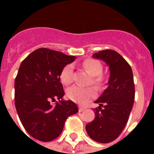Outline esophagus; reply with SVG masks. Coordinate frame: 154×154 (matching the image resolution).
Returning a JSON list of instances; mask_svg holds the SVG:
<instances>
[{
    "mask_svg": "<svg viewBox=\"0 0 154 154\" xmlns=\"http://www.w3.org/2000/svg\"><path fill=\"white\" fill-rule=\"evenodd\" d=\"M85 109V108L82 107V106H79V112H82V111H84Z\"/></svg>",
    "mask_w": 154,
    "mask_h": 154,
    "instance_id": "34e87169",
    "label": "esophagus"
}]
</instances>
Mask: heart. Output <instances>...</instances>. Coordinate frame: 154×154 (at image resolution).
<instances>
[{"label": "heart", "instance_id": "b5f03b06", "mask_svg": "<svg viewBox=\"0 0 154 154\" xmlns=\"http://www.w3.org/2000/svg\"><path fill=\"white\" fill-rule=\"evenodd\" d=\"M82 66L92 76V83L97 87L102 86L106 78L102 73L103 66L99 60L89 58L82 62ZM60 78L64 85H69L72 82V65H67L63 68L60 72ZM66 95L71 101L84 105L96 97L97 91L94 87H85L76 85L67 89Z\"/></svg>", "mask_w": 154, "mask_h": 154}]
</instances>
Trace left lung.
I'll list each match as a JSON object with an SVG mask.
<instances>
[{
    "label": "left lung",
    "instance_id": "1",
    "mask_svg": "<svg viewBox=\"0 0 154 154\" xmlns=\"http://www.w3.org/2000/svg\"><path fill=\"white\" fill-rule=\"evenodd\" d=\"M109 66L110 76L108 87L95 103V118L86 125L90 137L99 143L114 141L126 125L135 98L133 71L129 63L117 52L106 49L94 53Z\"/></svg>",
    "mask_w": 154,
    "mask_h": 154
}]
</instances>
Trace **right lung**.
<instances>
[{"label":"right lung","instance_id":"add662e5","mask_svg":"<svg viewBox=\"0 0 154 154\" xmlns=\"http://www.w3.org/2000/svg\"><path fill=\"white\" fill-rule=\"evenodd\" d=\"M76 59L49 49H37L23 60L15 79V106L28 134L36 140L50 141L63 130L70 115L78 112L72 101H64L60 72ZM57 99L59 102H56ZM56 105H51V101Z\"/></svg>","mask_w":154,"mask_h":154}]
</instances>
